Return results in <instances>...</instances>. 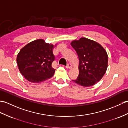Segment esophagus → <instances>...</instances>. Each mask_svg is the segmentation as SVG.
<instances>
[{
  "mask_svg": "<svg viewBox=\"0 0 128 128\" xmlns=\"http://www.w3.org/2000/svg\"><path fill=\"white\" fill-rule=\"evenodd\" d=\"M67 68H68V69H70V68H72V64H68L66 67Z\"/></svg>",
  "mask_w": 128,
  "mask_h": 128,
  "instance_id": "obj_1",
  "label": "esophagus"
}]
</instances>
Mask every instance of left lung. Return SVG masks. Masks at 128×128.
Here are the masks:
<instances>
[{"label": "left lung", "instance_id": "left-lung-1", "mask_svg": "<svg viewBox=\"0 0 128 128\" xmlns=\"http://www.w3.org/2000/svg\"><path fill=\"white\" fill-rule=\"evenodd\" d=\"M79 58V73L77 84L84 87L94 85L100 81L106 73L108 56L102 45L94 40L82 37L70 43Z\"/></svg>", "mask_w": 128, "mask_h": 128}]
</instances>
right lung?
Returning <instances> with one entry per match:
<instances>
[{
    "label": "right lung",
    "instance_id": "add662e5",
    "mask_svg": "<svg viewBox=\"0 0 128 128\" xmlns=\"http://www.w3.org/2000/svg\"><path fill=\"white\" fill-rule=\"evenodd\" d=\"M56 45L38 39L29 43L20 50L17 63L20 73L28 81L38 83L53 76L55 70L52 66L55 60L52 50Z\"/></svg>",
    "mask_w": 128,
    "mask_h": 128
}]
</instances>
